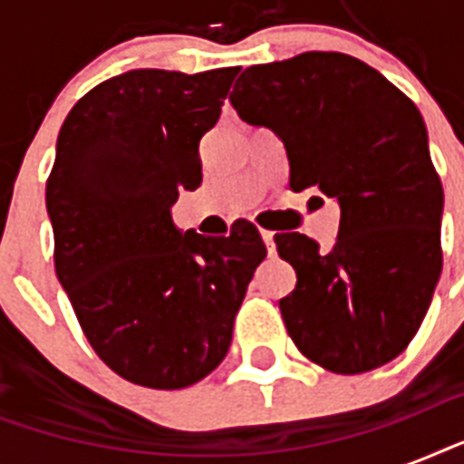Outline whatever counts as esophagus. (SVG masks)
<instances>
[{
    "instance_id": "1",
    "label": "esophagus",
    "mask_w": 464,
    "mask_h": 464,
    "mask_svg": "<svg viewBox=\"0 0 464 464\" xmlns=\"http://www.w3.org/2000/svg\"><path fill=\"white\" fill-rule=\"evenodd\" d=\"M260 236H262V240H265V246H267V253H269V255H275V253H276L275 233H272V231H265V228H262Z\"/></svg>"
}]
</instances>
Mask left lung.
Returning a JSON list of instances; mask_svg holds the SVG:
<instances>
[{"label": "left lung", "mask_w": 464, "mask_h": 464, "mask_svg": "<svg viewBox=\"0 0 464 464\" xmlns=\"http://www.w3.org/2000/svg\"><path fill=\"white\" fill-rule=\"evenodd\" d=\"M233 108L269 127L289 156V188L342 209L330 253L276 233L296 289L279 301L298 352L332 373H366L407 349L439 284L443 188L421 112L402 91L342 53L246 69Z\"/></svg>", "instance_id": "8db88e82"}]
</instances>
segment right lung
Wrapping results in <instances>:
<instances>
[{"label":"right lung","mask_w":464,"mask_h":464,"mask_svg":"<svg viewBox=\"0 0 464 464\" xmlns=\"http://www.w3.org/2000/svg\"><path fill=\"white\" fill-rule=\"evenodd\" d=\"M236 74L132 69L91 89L57 137L45 189L57 279L93 352L144 388H188L224 361L267 255L246 218L204 238L170 217L202 182L199 140Z\"/></svg>","instance_id":"obj_1"}]
</instances>
